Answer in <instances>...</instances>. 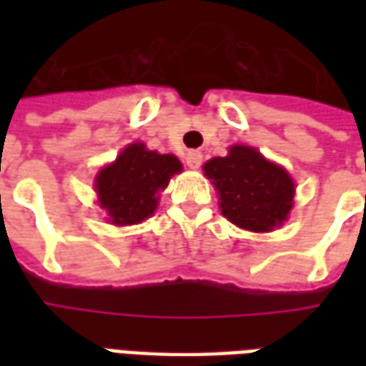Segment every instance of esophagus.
Returning <instances> with one entry per match:
<instances>
[{
	"instance_id": "34e87169",
	"label": "esophagus",
	"mask_w": 366,
	"mask_h": 366,
	"mask_svg": "<svg viewBox=\"0 0 366 366\" xmlns=\"http://www.w3.org/2000/svg\"><path fill=\"white\" fill-rule=\"evenodd\" d=\"M202 152L199 151H190L188 154H186V164L190 168H198L199 164H202Z\"/></svg>"
}]
</instances>
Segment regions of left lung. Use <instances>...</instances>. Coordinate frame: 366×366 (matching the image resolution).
Returning a JSON list of instances; mask_svg holds the SVG:
<instances>
[{"instance_id": "obj_1", "label": "left lung", "mask_w": 366, "mask_h": 366, "mask_svg": "<svg viewBox=\"0 0 366 366\" xmlns=\"http://www.w3.org/2000/svg\"><path fill=\"white\" fill-rule=\"evenodd\" d=\"M204 172L219 194L222 214L241 229L272 231L294 206L290 174L253 147L233 144L227 157L207 160Z\"/></svg>"}]
</instances>
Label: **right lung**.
Returning a JSON list of instances; mask_svg holds the SVG:
<instances>
[{
	"label": "right lung",
	"instance_id": "obj_1",
	"mask_svg": "<svg viewBox=\"0 0 366 366\" xmlns=\"http://www.w3.org/2000/svg\"><path fill=\"white\" fill-rule=\"evenodd\" d=\"M182 172V162L174 154L149 151L143 143L125 147L112 164L96 176L99 207L113 225H135L154 214L159 192L170 178Z\"/></svg>",
	"mask_w": 366,
	"mask_h": 366
}]
</instances>
